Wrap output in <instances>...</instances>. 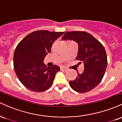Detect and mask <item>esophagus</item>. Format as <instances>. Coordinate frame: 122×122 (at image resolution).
<instances>
[{
    "instance_id": "34e87169",
    "label": "esophagus",
    "mask_w": 122,
    "mask_h": 122,
    "mask_svg": "<svg viewBox=\"0 0 122 122\" xmlns=\"http://www.w3.org/2000/svg\"><path fill=\"white\" fill-rule=\"evenodd\" d=\"M60 68H61V70H64V71H66V70H67V69L66 68V67H65L62 66V67H60Z\"/></svg>"
}]
</instances>
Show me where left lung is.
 Instances as JSON below:
<instances>
[{
  "instance_id": "left-lung-1",
  "label": "left lung",
  "mask_w": 122,
  "mask_h": 122,
  "mask_svg": "<svg viewBox=\"0 0 122 122\" xmlns=\"http://www.w3.org/2000/svg\"><path fill=\"white\" fill-rule=\"evenodd\" d=\"M62 40H72L78 45L76 60L84 64L82 74L70 81V87L74 91L85 93L93 90L102 81L107 65V58L103 45L92 35L84 31L66 32Z\"/></svg>"
}]
</instances>
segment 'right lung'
Wrapping results in <instances>:
<instances>
[{"label":"right lung","mask_w":122,"mask_h":122,"mask_svg":"<svg viewBox=\"0 0 122 122\" xmlns=\"http://www.w3.org/2000/svg\"><path fill=\"white\" fill-rule=\"evenodd\" d=\"M65 32L37 30L26 36L14 52V67L19 81L35 92H42L51 87L59 66L47 67L44 57L51 52L55 40Z\"/></svg>","instance_id":"add662e5"}]
</instances>
